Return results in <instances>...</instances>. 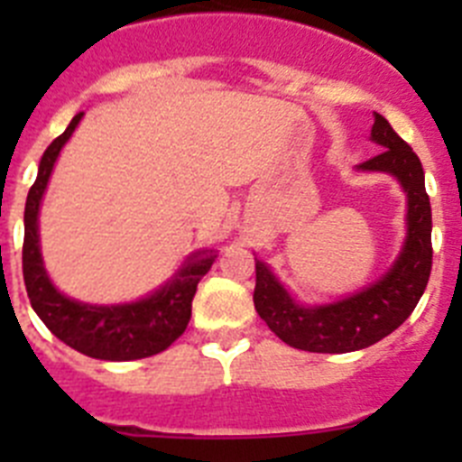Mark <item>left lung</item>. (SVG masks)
Wrapping results in <instances>:
<instances>
[{
	"label": "left lung",
	"mask_w": 462,
	"mask_h": 462,
	"mask_svg": "<svg viewBox=\"0 0 462 462\" xmlns=\"http://www.w3.org/2000/svg\"><path fill=\"white\" fill-rule=\"evenodd\" d=\"M373 141L382 152L363 162L358 169L383 171L395 175L407 191V243L405 250L377 284L333 305L300 308L282 289L261 261H256L254 308L268 328L293 349L317 354H346L365 349L414 312L423 296L432 268V215L423 182V166L386 117L377 113Z\"/></svg>",
	"instance_id": "left-lung-1"
}]
</instances>
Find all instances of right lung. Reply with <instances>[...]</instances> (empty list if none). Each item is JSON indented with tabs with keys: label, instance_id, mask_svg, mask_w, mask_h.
Listing matches in <instances>:
<instances>
[{
	"label": "right lung",
	"instance_id": "right-lung-1",
	"mask_svg": "<svg viewBox=\"0 0 462 462\" xmlns=\"http://www.w3.org/2000/svg\"><path fill=\"white\" fill-rule=\"evenodd\" d=\"M80 117L83 113L73 117L67 132L46 148L41 157L39 175L24 203L23 277L27 296L34 312L52 336L85 356L101 358V361H136V358L154 356L169 349L185 333L191 317L196 284L210 271L215 254H199L178 273L171 284L132 305H110V308L83 305L62 296L52 287L41 261L36 217L57 154L69 141Z\"/></svg>",
	"mask_w": 462,
	"mask_h": 462
}]
</instances>
